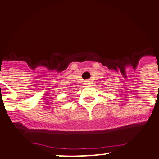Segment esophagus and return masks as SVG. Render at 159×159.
<instances>
[{"instance_id": "obj_1", "label": "esophagus", "mask_w": 159, "mask_h": 159, "mask_svg": "<svg viewBox=\"0 0 159 159\" xmlns=\"http://www.w3.org/2000/svg\"><path fill=\"white\" fill-rule=\"evenodd\" d=\"M86 84H89V83H86Z\"/></svg>"}]
</instances>
